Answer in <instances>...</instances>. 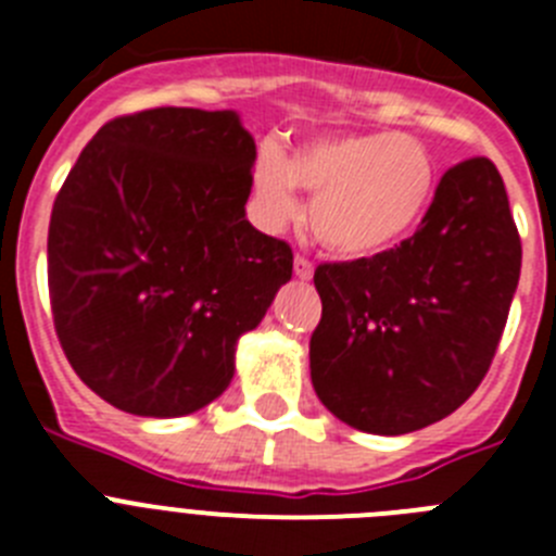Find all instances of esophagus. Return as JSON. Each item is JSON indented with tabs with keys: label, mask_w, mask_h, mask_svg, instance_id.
<instances>
[{
	"label": "esophagus",
	"mask_w": 556,
	"mask_h": 556,
	"mask_svg": "<svg viewBox=\"0 0 556 556\" xmlns=\"http://www.w3.org/2000/svg\"><path fill=\"white\" fill-rule=\"evenodd\" d=\"M294 275H298L301 281H308L314 275V264L308 262L306 255H294Z\"/></svg>",
	"instance_id": "34e87169"
}]
</instances>
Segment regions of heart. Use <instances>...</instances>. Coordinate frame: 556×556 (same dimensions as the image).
I'll list each match as a JSON object with an SVG mask.
<instances>
[{
    "label": "heart",
    "mask_w": 556,
    "mask_h": 556,
    "mask_svg": "<svg viewBox=\"0 0 556 556\" xmlns=\"http://www.w3.org/2000/svg\"><path fill=\"white\" fill-rule=\"evenodd\" d=\"M294 186L314 194L308 225L345 258H372L409 239L434 200L437 164L404 132L320 136L281 155L262 150L253 189L258 217L278 228L298 211Z\"/></svg>",
    "instance_id": "obj_1"
}]
</instances>
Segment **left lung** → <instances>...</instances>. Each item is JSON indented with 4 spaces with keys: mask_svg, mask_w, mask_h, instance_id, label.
I'll list each match as a JSON object with an SVG mask.
<instances>
[{
    "mask_svg": "<svg viewBox=\"0 0 556 556\" xmlns=\"http://www.w3.org/2000/svg\"><path fill=\"white\" fill-rule=\"evenodd\" d=\"M518 278L520 236L495 164L451 166L409 239L314 269V392L370 434L443 420L488 376Z\"/></svg>",
    "mask_w": 556,
    "mask_h": 556,
    "instance_id": "1",
    "label": "left lung"
}]
</instances>
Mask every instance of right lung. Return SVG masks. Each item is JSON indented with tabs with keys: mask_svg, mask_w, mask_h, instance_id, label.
I'll list each match as a JSON object with an SVG mask.
<instances>
[{
	"mask_svg": "<svg viewBox=\"0 0 556 556\" xmlns=\"http://www.w3.org/2000/svg\"><path fill=\"white\" fill-rule=\"evenodd\" d=\"M255 141L236 111L150 108L97 130L49 219L52 320L68 365L130 415L203 409L236 342L292 278L244 217Z\"/></svg>",
	"mask_w": 556,
	"mask_h": 556,
	"instance_id": "right-lung-1",
	"label": "right lung"
}]
</instances>
